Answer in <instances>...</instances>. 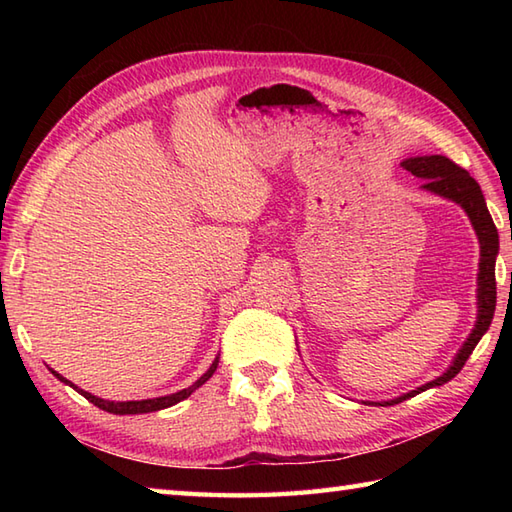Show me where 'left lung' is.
<instances>
[{
    "label": "left lung",
    "mask_w": 512,
    "mask_h": 512,
    "mask_svg": "<svg viewBox=\"0 0 512 512\" xmlns=\"http://www.w3.org/2000/svg\"><path fill=\"white\" fill-rule=\"evenodd\" d=\"M409 173H413L416 178H422L424 184L422 189H427L431 193L440 195V198H447L455 204H460L462 209L469 215V220L475 228V235L480 239V273H477V321L475 328L469 334V339L464 341L460 347V352L455 354L453 363L449 365L447 372L438 376L431 383L422 385L418 389L409 391V394H402L394 400H385V402H369L365 400V405H398V402L413 398L420 391H427L431 387H440L444 383H449L451 378L458 376L464 363L469 361V356L473 354L475 345L480 343L486 330L491 328L493 314H495V301H497V284H495V259L499 253V235L497 228L493 224V217L486 209L484 195L480 184H477L469 171L455 165L453 160L447 156H416V158H407L400 162Z\"/></svg>",
    "instance_id": "obj_1"
}]
</instances>
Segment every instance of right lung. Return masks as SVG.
<instances>
[{
  "mask_svg": "<svg viewBox=\"0 0 512 512\" xmlns=\"http://www.w3.org/2000/svg\"><path fill=\"white\" fill-rule=\"evenodd\" d=\"M217 363H220V356H215V361L211 363V367L206 369V372H204L198 380H195V383H193L191 387L182 389V391H176V394L160 396V398H147V400H127V402H114V400H103V398H99V396H92L90 391H83V389H79L76 385H72L70 380H65L61 374L54 372V369H50V372H52L54 376H57V378L61 380V383L74 387L76 391H79V394H81L83 398H88V400L92 402V405H96L99 409H103V411H110V413H116V416H129V413H149V411L167 409V407H171V405H176V402H180V400H184V398H189L195 389L202 387V385L206 383V380H209V378L215 374Z\"/></svg>",
  "mask_w": 512,
  "mask_h": 512,
  "instance_id": "1",
  "label": "right lung"
}]
</instances>
